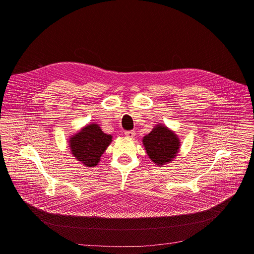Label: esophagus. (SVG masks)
<instances>
[{
  "instance_id": "esophagus-1",
  "label": "esophagus",
  "mask_w": 254,
  "mask_h": 254,
  "mask_svg": "<svg viewBox=\"0 0 254 254\" xmlns=\"http://www.w3.org/2000/svg\"><path fill=\"white\" fill-rule=\"evenodd\" d=\"M125 134L127 138H134V136H136V132H134V130H126Z\"/></svg>"
}]
</instances>
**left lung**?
<instances>
[{
  "label": "left lung",
  "instance_id": "1",
  "mask_svg": "<svg viewBox=\"0 0 254 254\" xmlns=\"http://www.w3.org/2000/svg\"><path fill=\"white\" fill-rule=\"evenodd\" d=\"M143 144L150 159L160 165L172 161L180 148L176 133L163 126H157L152 129L144 137Z\"/></svg>",
  "mask_w": 254,
  "mask_h": 254
}]
</instances>
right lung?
<instances>
[{"instance_id": "obj_1", "label": "right lung", "mask_w": 254, "mask_h": 254, "mask_svg": "<svg viewBox=\"0 0 254 254\" xmlns=\"http://www.w3.org/2000/svg\"><path fill=\"white\" fill-rule=\"evenodd\" d=\"M112 137L102 131L98 125L84 127L75 136L71 137L69 147L73 156L86 166H96Z\"/></svg>"}]
</instances>
